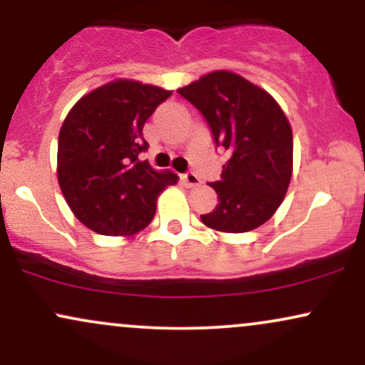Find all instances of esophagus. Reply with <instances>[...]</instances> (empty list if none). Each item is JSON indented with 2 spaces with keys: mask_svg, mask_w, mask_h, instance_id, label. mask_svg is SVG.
<instances>
[{
  "mask_svg": "<svg viewBox=\"0 0 365 365\" xmlns=\"http://www.w3.org/2000/svg\"><path fill=\"white\" fill-rule=\"evenodd\" d=\"M182 180H183V183H185L187 187L200 185V178L197 177L194 171H187V173H183L182 175Z\"/></svg>",
  "mask_w": 365,
  "mask_h": 365,
  "instance_id": "esophagus-1",
  "label": "esophagus"
}]
</instances>
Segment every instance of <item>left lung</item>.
Wrapping results in <instances>:
<instances>
[{
	"mask_svg": "<svg viewBox=\"0 0 365 365\" xmlns=\"http://www.w3.org/2000/svg\"><path fill=\"white\" fill-rule=\"evenodd\" d=\"M202 113L217 148L228 153L209 228L244 233L266 223L283 202L293 168L292 127L271 94L240 75L216 70L178 89Z\"/></svg>",
	"mask_w": 365,
	"mask_h": 365,
	"instance_id": "obj_1",
	"label": "left lung"
}]
</instances>
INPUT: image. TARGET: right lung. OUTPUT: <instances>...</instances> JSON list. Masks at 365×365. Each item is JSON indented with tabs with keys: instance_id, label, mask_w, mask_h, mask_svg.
Listing matches in <instances>:
<instances>
[{
	"instance_id": "add662e5",
	"label": "right lung",
	"mask_w": 365,
	"mask_h": 365,
	"mask_svg": "<svg viewBox=\"0 0 365 365\" xmlns=\"http://www.w3.org/2000/svg\"><path fill=\"white\" fill-rule=\"evenodd\" d=\"M171 91L128 78L78 99L58 137V183L72 212L99 235H133L153 221L156 200L178 177L140 153L142 128Z\"/></svg>"
}]
</instances>
